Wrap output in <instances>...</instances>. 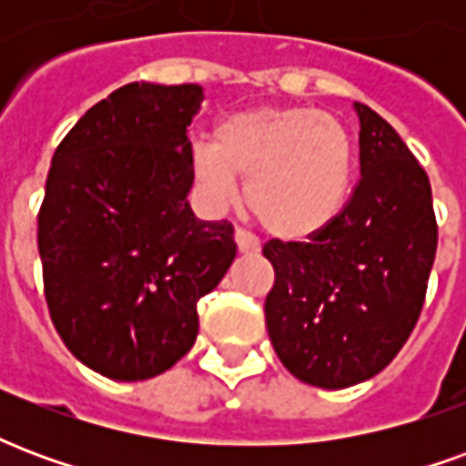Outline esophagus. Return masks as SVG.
Returning a JSON list of instances; mask_svg holds the SVG:
<instances>
[{"label": "esophagus", "instance_id": "esophagus-1", "mask_svg": "<svg viewBox=\"0 0 466 466\" xmlns=\"http://www.w3.org/2000/svg\"><path fill=\"white\" fill-rule=\"evenodd\" d=\"M234 242H237V247H239V252L242 254L259 252V242H257L249 232H244V229H237V232H234Z\"/></svg>", "mask_w": 466, "mask_h": 466}]
</instances>
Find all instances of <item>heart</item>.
<instances>
[{
  "label": "heart",
  "instance_id": "b5f03b06",
  "mask_svg": "<svg viewBox=\"0 0 466 466\" xmlns=\"http://www.w3.org/2000/svg\"><path fill=\"white\" fill-rule=\"evenodd\" d=\"M351 162L347 127L309 106L229 115L214 129V144L192 154L194 177L214 202H227L237 177H247V209L282 239H307L334 222L347 202Z\"/></svg>",
  "mask_w": 466,
  "mask_h": 466
}]
</instances>
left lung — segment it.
Returning a JSON list of instances; mask_svg holds the SVG:
<instances>
[{
  "label": "left lung",
  "instance_id": "1",
  "mask_svg": "<svg viewBox=\"0 0 466 466\" xmlns=\"http://www.w3.org/2000/svg\"><path fill=\"white\" fill-rule=\"evenodd\" d=\"M360 115V182L309 242L269 239L274 287L264 314L277 357L297 380L344 390L390 364L420 319L437 219L430 177L390 122Z\"/></svg>",
  "mask_w": 466,
  "mask_h": 466
}]
</instances>
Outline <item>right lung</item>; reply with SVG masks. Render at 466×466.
I'll list each match as a JSON object with an SVG mask.
<instances>
[{"instance_id": "add662e5", "label": "right lung", "mask_w": 466, "mask_h": 466, "mask_svg": "<svg viewBox=\"0 0 466 466\" xmlns=\"http://www.w3.org/2000/svg\"><path fill=\"white\" fill-rule=\"evenodd\" d=\"M199 85L132 82L56 147L39 207L45 297L66 350L116 381L162 374L192 350L197 302L237 254L234 227L197 219Z\"/></svg>"}]
</instances>
